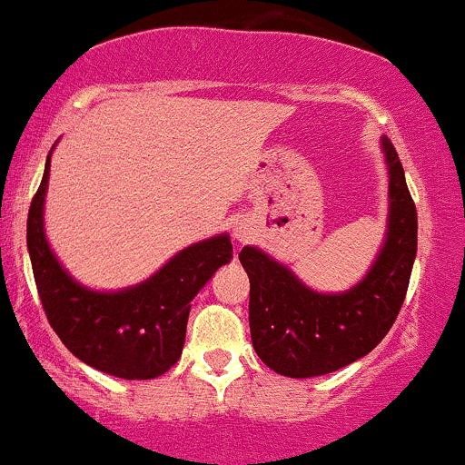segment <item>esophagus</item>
<instances>
[{"label": "esophagus", "instance_id": "1", "mask_svg": "<svg viewBox=\"0 0 465 465\" xmlns=\"http://www.w3.org/2000/svg\"><path fill=\"white\" fill-rule=\"evenodd\" d=\"M252 234H255V228H252L251 222H246V219H242V222L234 223L232 237H234V242H237V243L251 242Z\"/></svg>", "mask_w": 465, "mask_h": 465}]
</instances>
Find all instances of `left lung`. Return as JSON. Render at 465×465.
<instances>
[{
    "label": "left lung",
    "instance_id": "obj_1",
    "mask_svg": "<svg viewBox=\"0 0 465 465\" xmlns=\"http://www.w3.org/2000/svg\"><path fill=\"white\" fill-rule=\"evenodd\" d=\"M387 226L370 271L340 293L306 286L289 266L257 246L239 262L251 280V338L257 356L289 378H313L367 356L394 324L416 260V208L394 145L382 136Z\"/></svg>",
    "mask_w": 465,
    "mask_h": 465
}]
</instances>
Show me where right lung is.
<instances>
[{
    "label": "right lung",
    "mask_w": 465,
    "mask_h": 465,
    "mask_svg": "<svg viewBox=\"0 0 465 465\" xmlns=\"http://www.w3.org/2000/svg\"><path fill=\"white\" fill-rule=\"evenodd\" d=\"M51 154L33 197L26 223L37 293L54 331L64 347L103 374L125 381H150L165 374L181 358L190 302L210 277L232 260L226 232L193 243L165 262L154 275L118 291L80 284L57 260L45 231Z\"/></svg>",
    "instance_id": "right-lung-1"
}]
</instances>
